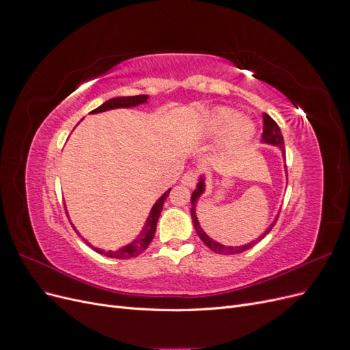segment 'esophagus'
I'll return each mask as SVG.
<instances>
[{"label": "esophagus", "instance_id": "obj_1", "mask_svg": "<svg viewBox=\"0 0 350 350\" xmlns=\"http://www.w3.org/2000/svg\"><path fill=\"white\" fill-rule=\"evenodd\" d=\"M196 183H197V175H196V172H187V174H184L183 175V178H181V184L183 185H187V187H194L196 185Z\"/></svg>", "mask_w": 350, "mask_h": 350}]
</instances>
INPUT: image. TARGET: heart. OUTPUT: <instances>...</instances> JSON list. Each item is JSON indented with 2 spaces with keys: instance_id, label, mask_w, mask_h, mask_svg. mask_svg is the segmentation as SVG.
<instances>
[{
  "instance_id": "1",
  "label": "heart",
  "mask_w": 350,
  "mask_h": 350,
  "mask_svg": "<svg viewBox=\"0 0 350 350\" xmlns=\"http://www.w3.org/2000/svg\"><path fill=\"white\" fill-rule=\"evenodd\" d=\"M204 134L207 137H225L224 149L226 152H238L254 139L256 125L250 120L241 118L234 109L219 108L208 115L204 124Z\"/></svg>"
}]
</instances>
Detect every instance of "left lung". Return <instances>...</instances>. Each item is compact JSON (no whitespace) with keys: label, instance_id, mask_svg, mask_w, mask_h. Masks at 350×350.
<instances>
[{"label":"left lung","instance_id":"8db88e82","mask_svg":"<svg viewBox=\"0 0 350 350\" xmlns=\"http://www.w3.org/2000/svg\"><path fill=\"white\" fill-rule=\"evenodd\" d=\"M262 120H264V129H262V139H261V143L262 144H269V146H274L278 147V149L280 150L282 153V157L283 161H286V156H284V142H283V135H282V131L279 129V125L274 122L270 116L267 113H262ZM284 171H286V165H284ZM286 176H288V172H286ZM206 193V175H200L198 176V183H197V188L193 191L191 194V219H193V225H194V229L197 232V235L200 237V239L203 241L206 245L211 250L215 251L217 254H225V256H230V254H239V252H243L250 250L251 247L256 245V243L258 241H261L264 237H266L269 232L271 230V228L274 226V224H276V220L279 217V215L274 217V220L270 224V226L262 232V234L252 239L251 242L248 243H243V245H238V247H234V245H224V243H220L217 241H215L213 238H210L206 232L203 230V228L200 226V221H198V217L196 215V208H197V203H198V198L201 197V194Z\"/></svg>","mask_w":350,"mask_h":350}]
</instances>
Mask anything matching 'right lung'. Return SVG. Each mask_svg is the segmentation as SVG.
Wrapping results in <instances>:
<instances>
[{"mask_svg":"<svg viewBox=\"0 0 350 350\" xmlns=\"http://www.w3.org/2000/svg\"><path fill=\"white\" fill-rule=\"evenodd\" d=\"M147 99H149V96L147 94H137V96H120V98H113V99H109L107 102H103L100 107H98L96 109H93L90 113H100V112H107V111H112V109H125V108H135V107H140V105H146L147 103ZM169 193H171V188L166 189V191L157 198L156 203L153 204L152 210L149 216H147L146 221H144V226L142 228L140 234L137 235L130 243H126V245H122L120 248L116 250H102V248H98V247H93L92 243L84 239L80 232L76 229V226H74L72 224V228L74 230L77 232V234L81 237V239L88 243L89 247H92L94 251L99 252V254H103V256H107L109 258H120V260H129V258H133V257H137L140 256V254L143 251L147 250V247L150 245V242L154 237V232H156V225H157V219L159 216H161V211H162V207H163V203L165 200L167 198ZM67 216H68V211H67ZM71 221V220H70Z\"/></svg>","mask_w":350,"mask_h":350,"instance_id":"obj_1","label":"right lung"}]
</instances>
